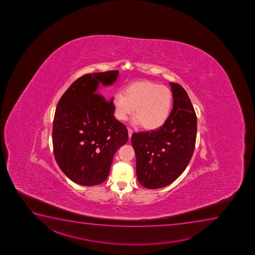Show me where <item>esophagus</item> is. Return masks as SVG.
I'll list each match as a JSON object with an SVG mask.
<instances>
[{"mask_svg": "<svg viewBox=\"0 0 255 255\" xmlns=\"http://www.w3.org/2000/svg\"><path fill=\"white\" fill-rule=\"evenodd\" d=\"M132 134H133V129L129 128V129H128V135H129V138L131 137Z\"/></svg>", "mask_w": 255, "mask_h": 255, "instance_id": "34e87169", "label": "esophagus"}]
</instances>
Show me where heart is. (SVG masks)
Returning a JSON list of instances; mask_svg holds the SVG:
<instances>
[{"label":"heart","instance_id":"obj_1","mask_svg":"<svg viewBox=\"0 0 255 255\" xmlns=\"http://www.w3.org/2000/svg\"><path fill=\"white\" fill-rule=\"evenodd\" d=\"M172 103L173 95L167 86L147 80L129 84L123 94H115L113 98L117 120L125 121L135 109L134 122L146 129L161 127L170 117Z\"/></svg>","mask_w":255,"mask_h":255}]
</instances>
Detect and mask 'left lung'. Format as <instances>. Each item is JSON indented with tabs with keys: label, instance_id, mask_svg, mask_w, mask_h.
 Instances as JSON below:
<instances>
[{
	"label": "left lung",
	"instance_id": "left-lung-1",
	"mask_svg": "<svg viewBox=\"0 0 255 255\" xmlns=\"http://www.w3.org/2000/svg\"><path fill=\"white\" fill-rule=\"evenodd\" d=\"M173 108L170 117L155 130L133 133L138 182L147 189L171 184L189 165L195 149L197 118L188 94L170 83Z\"/></svg>",
	"mask_w": 255,
	"mask_h": 255
}]
</instances>
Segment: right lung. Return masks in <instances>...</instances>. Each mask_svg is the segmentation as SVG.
<instances>
[{
    "label": "right lung",
    "instance_id": "right-lung-1",
    "mask_svg": "<svg viewBox=\"0 0 255 255\" xmlns=\"http://www.w3.org/2000/svg\"><path fill=\"white\" fill-rule=\"evenodd\" d=\"M119 71L96 72L78 78L58 102L53 124L54 158L74 183H103L115 153L128 141V129L114 116L113 98L97 93L99 84L117 80Z\"/></svg>",
    "mask_w": 255,
    "mask_h": 255
}]
</instances>
